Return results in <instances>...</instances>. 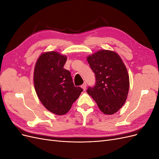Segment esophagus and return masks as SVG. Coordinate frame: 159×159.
Here are the masks:
<instances>
[{"label":"esophagus","mask_w":159,"mask_h":159,"mask_svg":"<svg viewBox=\"0 0 159 159\" xmlns=\"http://www.w3.org/2000/svg\"><path fill=\"white\" fill-rule=\"evenodd\" d=\"M86 86H87V84H86V83L85 82H84L82 85H81V87L83 88V89L85 91V89H86Z\"/></svg>","instance_id":"1"}]
</instances>
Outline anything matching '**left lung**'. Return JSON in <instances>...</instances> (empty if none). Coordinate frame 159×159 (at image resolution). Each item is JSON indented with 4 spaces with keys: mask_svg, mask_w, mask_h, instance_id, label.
Returning a JSON list of instances; mask_svg holds the SVG:
<instances>
[{
    "mask_svg": "<svg viewBox=\"0 0 159 159\" xmlns=\"http://www.w3.org/2000/svg\"><path fill=\"white\" fill-rule=\"evenodd\" d=\"M87 60L95 78V85L88 87L87 93L103 113H116L124 105L129 92L125 66L117 53L110 50H99Z\"/></svg>",
    "mask_w": 159,
    "mask_h": 159,
    "instance_id": "8db88e82",
    "label": "left lung"
}]
</instances>
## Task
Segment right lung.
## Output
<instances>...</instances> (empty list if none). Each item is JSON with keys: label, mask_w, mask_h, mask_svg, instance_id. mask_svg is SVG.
<instances>
[{"label": "right lung", "mask_w": 159, "mask_h": 159, "mask_svg": "<svg viewBox=\"0 0 159 159\" xmlns=\"http://www.w3.org/2000/svg\"><path fill=\"white\" fill-rule=\"evenodd\" d=\"M67 57L56 52L42 54L36 61L34 84L38 98L50 112L68 113L83 89L74 85L70 72L64 66Z\"/></svg>", "instance_id": "right-lung-1"}]
</instances>
